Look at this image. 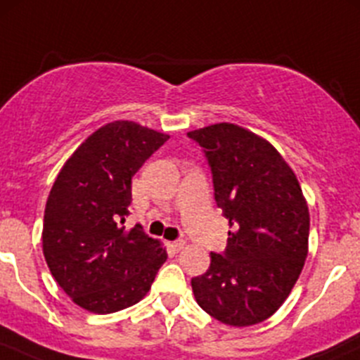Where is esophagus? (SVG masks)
I'll return each instance as SVG.
<instances>
[{"label": "esophagus", "mask_w": 360, "mask_h": 360, "mask_svg": "<svg viewBox=\"0 0 360 360\" xmlns=\"http://www.w3.org/2000/svg\"><path fill=\"white\" fill-rule=\"evenodd\" d=\"M184 248V242L183 240H176V242H172V244H170V249L174 250V252H179L181 249Z\"/></svg>", "instance_id": "1"}]
</instances>
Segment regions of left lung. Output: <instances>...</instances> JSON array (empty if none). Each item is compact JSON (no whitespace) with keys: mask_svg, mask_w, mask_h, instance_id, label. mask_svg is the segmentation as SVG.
Returning a JSON list of instances; mask_svg holds the SVG:
<instances>
[{"mask_svg":"<svg viewBox=\"0 0 360 360\" xmlns=\"http://www.w3.org/2000/svg\"><path fill=\"white\" fill-rule=\"evenodd\" d=\"M212 172L214 198L233 228L223 254L191 278L202 310L235 328L281 308L308 252L310 214L300 183L268 141L233 123L188 132Z\"/></svg>","mask_w":360,"mask_h":360,"instance_id":"obj_1","label":"left lung"}]
</instances>
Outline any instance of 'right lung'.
I'll return each mask as SVG.
<instances>
[{
    "label": "right lung",
    "mask_w": 360,
    "mask_h": 360,
    "mask_svg": "<svg viewBox=\"0 0 360 360\" xmlns=\"http://www.w3.org/2000/svg\"><path fill=\"white\" fill-rule=\"evenodd\" d=\"M169 139L120 120L92 134L57 176L43 219V254L78 307L112 314L150 291L167 252L141 224L125 230L132 177Z\"/></svg>",
    "instance_id": "add662e5"
}]
</instances>
